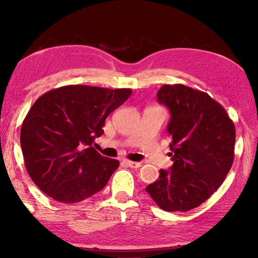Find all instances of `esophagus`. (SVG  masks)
<instances>
[{"label": "esophagus", "instance_id": "1", "mask_svg": "<svg viewBox=\"0 0 258 258\" xmlns=\"http://www.w3.org/2000/svg\"><path fill=\"white\" fill-rule=\"evenodd\" d=\"M124 163L131 168H138V167H140V166H141V164L138 163V161H131V160H127V159L124 160Z\"/></svg>", "mask_w": 258, "mask_h": 258}]
</instances>
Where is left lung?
<instances>
[{
	"label": "left lung",
	"mask_w": 258,
	"mask_h": 258,
	"mask_svg": "<svg viewBox=\"0 0 258 258\" xmlns=\"http://www.w3.org/2000/svg\"><path fill=\"white\" fill-rule=\"evenodd\" d=\"M157 100L168 109L173 165L146 187L166 212H187L211 197L230 172L235 128L225 109L207 93L182 84L163 85Z\"/></svg>",
	"instance_id": "left-lung-1"
}]
</instances>
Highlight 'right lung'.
<instances>
[{
	"label": "right lung",
	"instance_id": "add662e5",
	"mask_svg": "<svg viewBox=\"0 0 258 258\" xmlns=\"http://www.w3.org/2000/svg\"><path fill=\"white\" fill-rule=\"evenodd\" d=\"M132 93L68 85L38 98L21 126L25 165L35 184L64 204L80 203L101 191L119 166L94 149L109 113Z\"/></svg>",
	"mask_w": 258,
	"mask_h": 258
}]
</instances>
